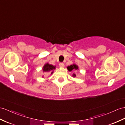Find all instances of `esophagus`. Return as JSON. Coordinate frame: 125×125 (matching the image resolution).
Segmentation results:
<instances>
[{
	"instance_id": "34e87169",
	"label": "esophagus",
	"mask_w": 125,
	"mask_h": 125,
	"mask_svg": "<svg viewBox=\"0 0 125 125\" xmlns=\"http://www.w3.org/2000/svg\"><path fill=\"white\" fill-rule=\"evenodd\" d=\"M59 66H60V67H61V68H63V67L64 66V64L63 63H60Z\"/></svg>"
}]
</instances>
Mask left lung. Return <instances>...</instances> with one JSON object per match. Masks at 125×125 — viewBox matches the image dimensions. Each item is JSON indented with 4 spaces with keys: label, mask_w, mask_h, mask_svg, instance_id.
<instances>
[{
    "label": "left lung",
    "mask_w": 125,
    "mask_h": 125,
    "mask_svg": "<svg viewBox=\"0 0 125 125\" xmlns=\"http://www.w3.org/2000/svg\"><path fill=\"white\" fill-rule=\"evenodd\" d=\"M68 70L69 71H71L72 70H77L78 69V66L76 65V64H73V65H71L70 66H68ZM76 76V75L74 74H73V76Z\"/></svg>",
    "instance_id": "obj_1"
}]
</instances>
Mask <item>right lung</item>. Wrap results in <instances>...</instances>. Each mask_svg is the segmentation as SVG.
<instances>
[{"label": "right lung", "mask_w": 125, "mask_h": 125, "mask_svg": "<svg viewBox=\"0 0 125 125\" xmlns=\"http://www.w3.org/2000/svg\"><path fill=\"white\" fill-rule=\"evenodd\" d=\"M54 69H55V66L51 65L49 63H46L43 68V70L44 72H50L51 74H52L53 73Z\"/></svg>", "instance_id": "obj_1"}]
</instances>
